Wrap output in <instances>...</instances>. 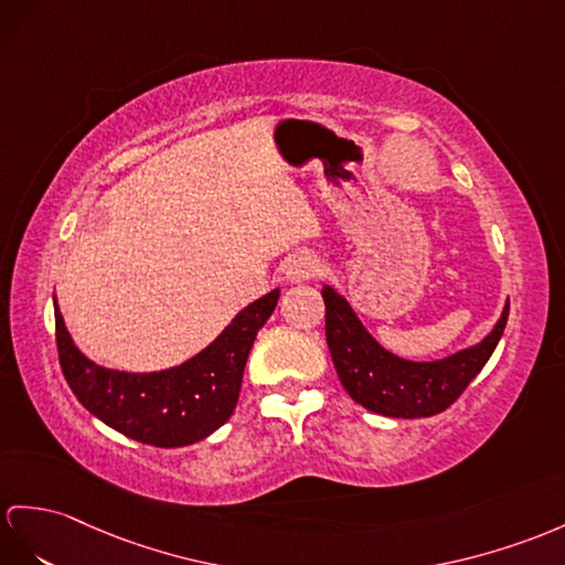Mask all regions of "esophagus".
<instances>
[{
    "label": "esophagus",
    "instance_id": "obj_1",
    "mask_svg": "<svg viewBox=\"0 0 565 565\" xmlns=\"http://www.w3.org/2000/svg\"><path fill=\"white\" fill-rule=\"evenodd\" d=\"M323 264L311 254H297L290 264L285 268V278L290 282H307L313 278H321L323 275Z\"/></svg>",
    "mask_w": 565,
    "mask_h": 565
}]
</instances>
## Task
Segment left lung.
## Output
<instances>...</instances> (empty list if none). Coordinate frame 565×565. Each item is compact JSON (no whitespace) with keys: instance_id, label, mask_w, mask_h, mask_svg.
<instances>
[{"instance_id":"8db88e82","label":"left lung","mask_w":565,"mask_h":565,"mask_svg":"<svg viewBox=\"0 0 565 565\" xmlns=\"http://www.w3.org/2000/svg\"><path fill=\"white\" fill-rule=\"evenodd\" d=\"M326 342L340 383L354 403L383 417H434L448 409L470 386L497 350L508 321L505 305L499 323L479 345L438 362H407L383 350L366 333L350 305L323 287Z\"/></svg>"}]
</instances>
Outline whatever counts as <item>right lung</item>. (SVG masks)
Segmentation results:
<instances>
[{
	"label": "right lung",
	"mask_w": 565,
	"mask_h": 565,
	"mask_svg": "<svg viewBox=\"0 0 565 565\" xmlns=\"http://www.w3.org/2000/svg\"><path fill=\"white\" fill-rule=\"evenodd\" d=\"M278 297L280 290H273L256 299L203 352L153 374H127L86 360L54 307L62 374L90 415L134 441L158 448L196 444L235 412L246 360Z\"/></svg>",
	"instance_id": "right-lung-1"
}]
</instances>
